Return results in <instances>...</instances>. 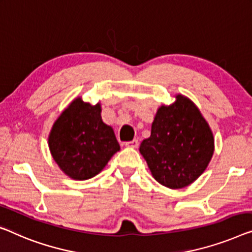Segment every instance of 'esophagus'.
<instances>
[{"label": "esophagus", "instance_id": "obj_1", "mask_svg": "<svg viewBox=\"0 0 252 252\" xmlns=\"http://www.w3.org/2000/svg\"><path fill=\"white\" fill-rule=\"evenodd\" d=\"M126 147H130V148H138L139 140H138V139H133V140H131V141H126Z\"/></svg>", "mask_w": 252, "mask_h": 252}]
</instances>
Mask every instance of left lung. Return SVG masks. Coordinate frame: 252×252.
I'll return each mask as SVG.
<instances>
[{
	"mask_svg": "<svg viewBox=\"0 0 252 252\" xmlns=\"http://www.w3.org/2000/svg\"><path fill=\"white\" fill-rule=\"evenodd\" d=\"M139 150L157 182L181 189L206 170L214 153V137L196 105L178 95L170 106L158 108L152 134Z\"/></svg>",
	"mask_w": 252,
	"mask_h": 252,
	"instance_id": "left-lung-1",
	"label": "left lung"
}]
</instances>
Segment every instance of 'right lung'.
Listing matches in <instances>:
<instances>
[{
  "instance_id": "1",
  "label": "right lung",
  "mask_w": 252,
  "mask_h": 252,
  "mask_svg": "<svg viewBox=\"0 0 252 252\" xmlns=\"http://www.w3.org/2000/svg\"><path fill=\"white\" fill-rule=\"evenodd\" d=\"M56 164L74 180L94 178L120 150L113 129L95 106L77 98L56 120L48 138Z\"/></svg>"
}]
</instances>
